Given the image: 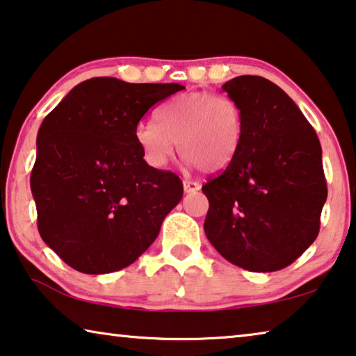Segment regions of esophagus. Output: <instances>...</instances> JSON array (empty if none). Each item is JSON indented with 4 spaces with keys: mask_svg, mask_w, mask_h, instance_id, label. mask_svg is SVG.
<instances>
[{
    "mask_svg": "<svg viewBox=\"0 0 356 356\" xmlns=\"http://www.w3.org/2000/svg\"><path fill=\"white\" fill-rule=\"evenodd\" d=\"M201 188V184L196 182V180H184V190L185 193H195Z\"/></svg>",
    "mask_w": 356,
    "mask_h": 356,
    "instance_id": "1",
    "label": "esophagus"
}]
</instances>
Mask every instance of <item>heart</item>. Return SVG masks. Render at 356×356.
<instances>
[{"instance_id": "obj_1", "label": "heart", "mask_w": 356, "mask_h": 356, "mask_svg": "<svg viewBox=\"0 0 356 356\" xmlns=\"http://www.w3.org/2000/svg\"><path fill=\"white\" fill-rule=\"evenodd\" d=\"M155 123L142 121L134 139L152 168H164L176 153L209 172L225 169L240 150L245 111L227 94L188 92L163 104Z\"/></svg>"}]
</instances>
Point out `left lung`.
<instances>
[{
	"mask_svg": "<svg viewBox=\"0 0 356 356\" xmlns=\"http://www.w3.org/2000/svg\"><path fill=\"white\" fill-rule=\"evenodd\" d=\"M222 89L245 111L233 161L201 190L209 201L204 233L222 257L249 272H277L316 240L327 198L321 145L294 100L262 76Z\"/></svg>",
	"mask_w": 356,
	"mask_h": 356,
	"instance_id": "obj_1",
	"label": "left lung"
}]
</instances>
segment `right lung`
Segmentation results:
<instances>
[{"instance_id": "1", "label": "right lung", "mask_w": 356, "mask_h": 356, "mask_svg": "<svg viewBox=\"0 0 356 356\" xmlns=\"http://www.w3.org/2000/svg\"><path fill=\"white\" fill-rule=\"evenodd\" d=\"M182 84L79 83L42 120L30 187L42 241L88 275L131 265L182 200L177 174L148 166L134 139L148 108Z\"/></svg>"}]
</instances>
